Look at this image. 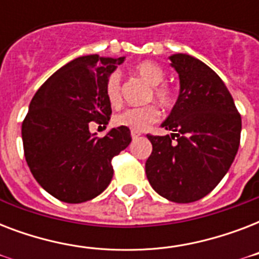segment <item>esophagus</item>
<instances>
[{
  "label": "esophagus",
  "instance_id": "esophagus-1",
  "mask_svg": "<svg viewBox=\"0 0 259 259\" xmlns=\"http://www.w3.org/2000/svg\"><path fill=\"white\" fill-rule=\"evenodd\" d=\"M140 136H141V133H140V132H136V130H132V138H133V140H136V138H138V137H140Z\"/></svg>",
  "mask_w": 259,
  "mask_h": 259
}]
</instances>
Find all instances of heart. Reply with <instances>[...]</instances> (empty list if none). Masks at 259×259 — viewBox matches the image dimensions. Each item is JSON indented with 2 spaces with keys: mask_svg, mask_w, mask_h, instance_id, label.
<instances>
[{
  "mask_svg": "<svg viewBox=\"0 0 259 259\" xmlns=\"http://www.w3.org/2000/svg\"><path fill=\"white\" fill-rule=\"evenodd\" d=\"M136 74L140 75L146 83L150 84L148 93V101H156L164 109H170L176 102V93L175 90L164 83L165 72L157 63L145 60L138 63L134 67ZM105 97L111 107L117 109L122 103L121 95V75L118 71H113L105 80ZM160 110L154 103L142 106V107H132L126 109L117 115H114V123L122 127H129L136 132H144L150 125H153L160 119Z\"/></svg>",
  "mask_w": 259,
  "mask_h": 259,
  "instance_id": "heart-1",
  "label": "heart"
}]
</instances>
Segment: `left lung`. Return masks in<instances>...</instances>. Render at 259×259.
Returning <instances> with one entry per match:
<instances>
[{
  "instance_id": "8db88e82",
  "label": "left lung",
  "mask_w": 259,
  "mask_h": 259,
  "mask_svg": "<svg viewBox=\"0 0 259 259\" xmlns=\"http://www.w3.org/2000/svg\"><path fill=\"white\" fill-rule=\"evenodd\" d=\"M180 95L162 127L170 136L146 134L153 150L146 177L158 195L192 203L212 191L237 156L242 119L219 75L189 55L170 56Z\"/></svg>"
}]
</instances>
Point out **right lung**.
I'll return each instance as SVG.
<instances>
[{"instance_id": "add662e5", "label": "right lung", "mask_w": 259, "mask_h": 259, "mask_svg": "<svg viewBox=\"0 0 259 259\" xmlns=\"http://www.w3.org/2000/svg\"><path fill=\"white\" fill-rule=\"evenodd\" d=\"M125 58L82 56L51 75L30 101L21 126L26 164L38 184L59 200H91L113 179L111 160L132 142L129 127L105 137L90 133V122L107 125L111 106L105 80Z\"/></svg>"}]
</instances>
